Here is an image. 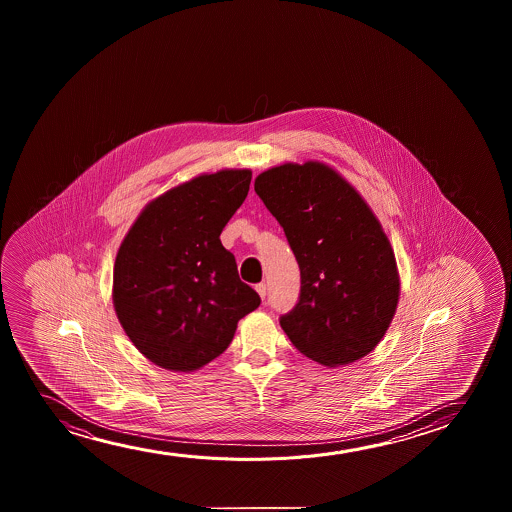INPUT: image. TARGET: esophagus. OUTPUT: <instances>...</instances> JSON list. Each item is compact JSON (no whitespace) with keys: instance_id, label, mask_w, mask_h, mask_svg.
<instances>
[{"instance_id":"1","label":"esophagus","mask_w":512,"mask_h":512,"mask_svg":"<svg viewBox=\"0 0 512 512\" xmlns=\"http://www.w3.org/2000/svg\"><path fill=\"white\" fill-rule=\"evenodd\" d=\"M255 290H257V294H259L262 299L266 297V283H259V285H255Z\"/></svg>"}]
</instances>
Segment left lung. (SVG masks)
<instances>
[{
    "label": "left lung",
    "mask_w": 512,
    "mask_h": 512,
    "mask_svg": "<svg viewBox=\"0 0 512 512\" xmlns=\"http://www.w3.org/2000/svg\"><path fill=\"white\" fill-rule=\"evenodd\" d=\"M301 269V295L280 318L302 355L325 367L369 355L392 323L400 276L392 245L364 197L318 161L285 162L255 178Z\"/></svg>",
    "instance_id": "8db88e82"
}]
</instances>
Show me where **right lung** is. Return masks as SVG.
<instances>
[{
    "label": "right lung",
    "instance_id": "add662e5",
    "mask_svg": "<svg viewBox=\"0 0 512 512\" xmlns=\"http://www.w3.org/2000/svg\"><path fill=\"white\" fill-rule=\"evenodd\" d=\"M250 169H220L152 199L120 243L113 308L131 343L162 369H201L231 344L260 297L239 280L220 234L250 190Z\"/></svg>",
    "mask_w": 512,
    "mask_h": 512
}]
</instances>
